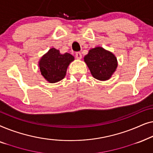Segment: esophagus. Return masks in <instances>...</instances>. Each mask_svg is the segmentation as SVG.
I'll return each instance as SVG.
<instances>
[{"label": "esophagus", "instance_id": "esophagus-1", "mask_svg": "<svg viewBox=\"0 0 153 153\" xmlns=\"http://www.w3.org/2000/svg\"><path fill=\"white\" fill-rule=\"evenodd\" d=\"M75 57H76V59L80 60L82 58V54H81V52H76V54H75Z\"/></svg>", "mask_w": 153, "mask_h": 153}]
</instances>
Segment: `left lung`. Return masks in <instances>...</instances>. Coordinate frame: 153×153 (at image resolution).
I'll return each instance as SVG.
<instances>
[{
    "label": "left lung",
    "instance_id": "1",
    "mask_svg": "<svg viewBox=\"0 0 153 153\" xmlns=\"http://www.w3.org/2000/svg\"><path fill=\"white\" fill-rule=\"evenodd\" d=\"M83 59L93 76L100 81L108 80L118 67L116 56L101 47L90 49Z\"/></svg>",
    "mask_w": 153,
    "mask_h": 153
}]
</instances>
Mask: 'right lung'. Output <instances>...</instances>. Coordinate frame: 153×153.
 <instances>
[{"label": "right lung", "instance_id": "right-lung-1", "mask_svg": "<svg viewBox=\"0 0 153 153\" xmlns=\"http://www.w3.org/2000/svg\"><path fill=\"white\" fill-rule=\"evenodd\" d=\"M74 57L69 53H60L59 50L51 48L42 56L38 62L41 74L49 83H53L65 76L69 65Z\"/></svg>", "mask_w": 153, "mask_h": 153}]
</instances>
